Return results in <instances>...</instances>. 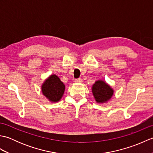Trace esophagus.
Instances as JSON below:
<instances>
[{
    "instance_id": "1",
    "label": "esophagus",
    "mask_w": 153,
    "mask_h": 153,
    "mask_svg": "<svg viewBox=\"0 0 153 153\" xmlns=\"http://www.w3.org/2000/svg\"><path fill=\"white\" fill-rule=\"evenodd\" d=\"M74 82L76 83H82V79H80V78L76 79L74 80Z\"/></svg>"
}]
</instances>
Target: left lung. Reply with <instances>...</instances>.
<instances>
[{
  "label": "left lung",
  "mask_w": 153,
  "mask_h": 153,
  "mask_svg": "<svg viewBox=\"0 0 153 153\" xmlns=\"http://www.w3.org/2000/svg\"><path fill=\"white\" fill-rule=\"evenodd\" d=\"M92 93L97 103H105L112 98L114 89L103 80L96 81L92 86Z\"/></svg>",
  "instance_id": "1"
}]
</instances>
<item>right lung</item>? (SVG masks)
<instances>
[{
  "label": "right lung",
  "mask_w": 153,
  "mask_h": 153,
  "mask_svg": "<svg viewBox=\"0 0 153 153\" xmlns=\"http://www.w3.org/2000/svg\"><path fill=\"white\" fill-rule=\"evenodd\" d=\"M64 84L55 74L47 77L41 85L43 95L52 102L59 101L64 95Z\"/></svg>",
  "instance_id": "1"
}]
</instances>
